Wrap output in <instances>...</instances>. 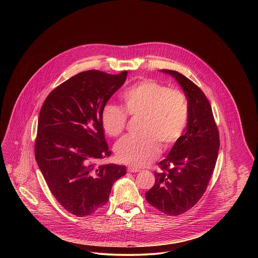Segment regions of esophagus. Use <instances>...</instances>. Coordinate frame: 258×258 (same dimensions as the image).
<instances>
[{"label": "esophagus", "instance_id": "1", "mask_svg": "<svg viewBox=\"0 0 258 258\" xmlns=\"http://www.w3.org/2000/svg\"><path fill=\"white\" fill-rule=\"evenodd\" d=\"M127 171H128L129 173H137V172H140V169L135 168V167H132V166H129V167L127 168Z\"/></svg>", "mask_w": 258, "mask_h": 258}]
</instances>
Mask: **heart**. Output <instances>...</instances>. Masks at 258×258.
I'll return each mask as SVG.
<instances>
[{
	"mask_svg": "<svg viewBox=\"0 0 258 258\" xmlns=\"http://www.w3.org/2000/svg\"><path fill=\"white\" fill-rule=\"evenodd\" d=\"M124 106H103L100 121L111 137L120 135L127 123V115L142 116L137 136H125L115 145L117 159L134 167H143L155 160L160 143L165 148L177 143L184 134L188 120V105L184 93L165 84L144 79L128 87L121 95Z\"/></svg>",
	"mask_w": 258,
	"mask_h": 258,
	"instance_id": "heart-1",
	"label": "heart"
}]
</instances>
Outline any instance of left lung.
<instances>
[{
	"mask_svg": "<svg viewBox=\"0 0 258 258\" xmlns=\"http://www.w3.org/2000/svg\"><path fill=\"white\" fill-rule=\"evenodd\" d=\"M161 72L172 75L183 88L188 120L180 140L159 162L161 171L154 173L155 184L146 192V200L158 211L176 217L192 208L206 191L218 159L220 134L201 88L178 72Z\"/></svg>",
	"mask_w": 258,
	"mask_h": 258,
	"instance_id": "left-lung-1",
	"label": "left lung"
}]
</instances>
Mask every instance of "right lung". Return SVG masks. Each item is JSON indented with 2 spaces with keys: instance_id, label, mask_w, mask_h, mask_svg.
<instances>
[{
  "instance_id": "right-lung-1",
  "label": "right lung",
  "mask_w": 258,
  "mask_h": 258,
  "mask_svg": "<svg viewBox=\"0 0 258 258\" xmlns=\"http://www.w3.org/2000/svg\"><path fill=\"white\" fill-rule=\"evenodd\" d=\"M127 72L76 74L45 98L39 112L35 156L56 201L71 214L85 217L106 205L125 166L96 162L110 156L100 113L124 84Z\"/></svg>"
}]
</instances>
